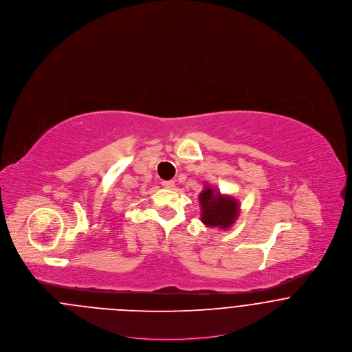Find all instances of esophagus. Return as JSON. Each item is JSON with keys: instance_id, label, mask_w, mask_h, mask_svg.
Here are the masks:
<instances>
[{"instance_id": "34e87169", "label": "esophagus", "mask_w": 352, "mask_h": 352, "mask_svg": "<svg viewBox=\"0 0 352 352\" xmlns=\"http://www.w3.org/2000/svg\"><path fill=\"white\" fill-rule=\"evenodd\" d=\"M162 184H164V187H166V188H174L175 187V182L174 181H164L162 182Z\"/></svg>"}]
</instances>
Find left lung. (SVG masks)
I'll return each mask as SVG.
<instances>
[{"mask_svg": "<svg viewBox=\"0 0 352 352\" xmlns=\"http://www.w3.org/2000/svg\"><path fill=\"white\" fill-rule=\"evenodd\" d=\"M203 224L208 227H219L221 230L230 228L239 217L240 206L232 197L221 195L212 186H204L199 194Z\"/></svg>", "mask_w": 352, "mask_h": 352, "instance_id": "8db88e82", "label": "left lung"}]
</instances>
